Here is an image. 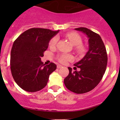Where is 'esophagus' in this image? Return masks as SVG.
I'll return each instance as SVG.
<instances>
[{
    "instance_id": "obj_1",
    "label": "esophagus",
    "mask_w": 120,
    "mask_h": 120,
    "mask_svg": "<svg viewBox=\"0 0 120 120\" xmlns=\"http://www.w3.org/2000/svg\"><path fill=\"white\" fill-rule=\"evenodd\" d=\"M62 65H59V64H58V65H57V68H62Z\"/></svg>"
}]
</instances>
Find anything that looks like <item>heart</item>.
<instances>
[{
	"instance_id": "heart-1",
	"label": "heart",
	"mask_w": 120,
	"mask_h": 120,
	"mask_svg": "<svg viewBox=\"0 0 120 120\" xmlns=\"http://www.w3.org/2000/svg\"><path fill=\"white\" fill-rule=\"evenodd\" d=\"M66 37L70 41L71 44L75 45V50L78 53H82L84 52L85 48L82 44V38L76 32H68L66 34ZM58 38L57 37H53L49 42V46L54 47L56 45ZM73 59V56L69 54H62L58 56V60L61 63H65L68 61H71Z\"/></svg>"
}]
</instances>
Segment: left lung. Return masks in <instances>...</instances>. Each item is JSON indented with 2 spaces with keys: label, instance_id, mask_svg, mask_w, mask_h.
<instances>
[{
  "label": "left lung",
  "instance_id": "obj_1",
  "mask_svg": "<svg viewBox=\"0 0 120 120\" xmlns=\"http://www.w3.org/2000/svg\"><path fill=\"white\" fill-rule=\"evenodd\" d=\"M76 30L85 34L88 38L89 50L84 57L74 64L80 71H72L68 67L69 74L64 79L68 90L76 94H83L91 91L101 81L105 73L108 55L105 45L97 33L86 27H78Z\"/></svg>",
  "mask_w": 120,
  "mask_h": 120
}]
</instances>
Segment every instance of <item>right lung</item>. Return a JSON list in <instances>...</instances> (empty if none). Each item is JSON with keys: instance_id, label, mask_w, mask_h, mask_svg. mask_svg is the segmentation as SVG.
I'll return each mask as SVG.
<instances>
[{"instance_id": "obj_1", "label": "right lung", "mask_w": 120, "mask_h": 120, "mask_svg": "<svg viewBox=\"0 0 120 120\" xmlns=\"http://www.w3.org/2000/svg\"><path fill=\"white\" fill-rule=\"evenodd\" d=\"M59 32L31 28L15 40L11 52V74L17 84L28 92H37L47 85L50 75L56 69L51 62L44 65L41 58L48 48L50 39Z\"/></svg>"}]
</instances>
